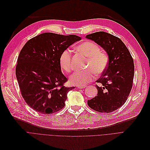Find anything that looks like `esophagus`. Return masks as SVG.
Returning a JSON list of instances; mask_svg holds the SVG:
<instances>
[{"mask_svg":"<svg viewBox=\"0 0 150 150\" xmlns=\"http://www.w3.org/2000/svg\"><path fill=\"white\" fill-rule=\"evenodd\" d=\"M77 88L82 89V88H86V87H87V86H86V85H82V86H77Z\"/></svg>","mask_w":150,"mask_h":150,"instance_id":"obj_1","label":"esophagus"}]
</instances>
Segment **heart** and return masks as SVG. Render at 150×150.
<instances>
[{"mask_svg":"<svg viewBox=\"0 0 150 150\" xmlns=\"http://www.w3.org/2000/svg\"><path fill=\"white\" fill-rule=\"evenodd\" d=\"M77 50L87 58L85 65L87 70L77 71L71 76L69 82L74 85H85L91 82L95 78V73L100 75L108 68L109 58L105 52L100 51L96 44L91 41H85L77 46ZM59 64L61 68L67 73H70L73 69L72 52L66 49L61 53L59 57Z\"/></svg>","mask_w":150,"mask_h":150,"instance_id":"heart-1","label":"heart"}]
</instances>
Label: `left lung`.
I'll return each mask as SVG.
<instances>
[{
    "label": "left lung",
    "instance_id": "1",
    "mask_svg": "<svg viewBox=\"0 0 150 150\" xmlns=\"http://www.w3.org/2000/svg\"><path fill=\"white\" fill-rule=\"evenodd\" d=\"M107 52L109 62L105 72L96 81L97 96L87 101L90 108L101 113H110L122 107L131 91L134 64L129 50L119 38L104 32L88 35Z\"/></svg>",
    "mask_w": 150,
    "mask_h": 150
}]
</instances>
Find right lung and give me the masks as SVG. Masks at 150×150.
Here are the masks:
<instances>
[{"label": "right lung", "mask_w": 150, "mask_h": 150, "mask_svg": "<svg viewBox=\"0 0 150 150\" xmlns=\"http://www.w3.org/2000/svg\"><path fill=\"white\" fill-rule=\"evenodd\" d=\"M81 39L75 35L47 32L28 40L18 58L16 76L25 103L34 110L52 114L62 109L67 93L75 87H67V78L61 71V53Z\"/></svg>", "instance_id": "1"}]
</instances>
